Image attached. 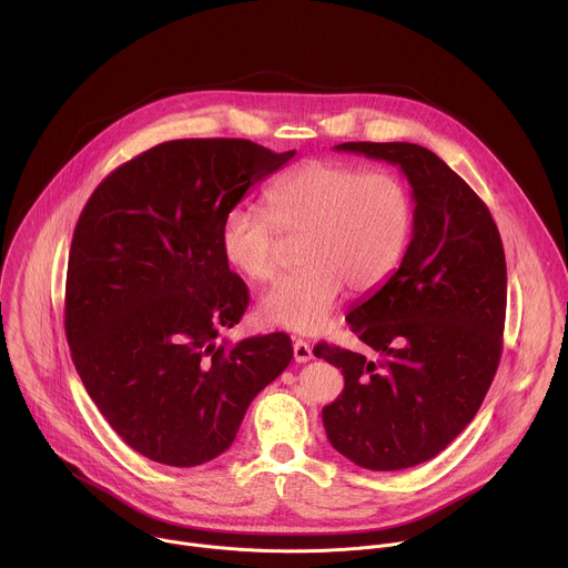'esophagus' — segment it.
Returning a JSON list of instances; mask_svg holds the SVG:
<instances>
[{
    "instance_id": "obj_1",
    "label": "esophagus",
    "mask_w": 568,
    "mask_h": 568,
    "mask_svg": "<svg viewBox=\"0 0 568 568\" xmlns=\"http://www.w3.org/2000/svg\"><path fill=\"white\" fill-rule=\"evenodd\" d=\"M310 359H312V348H310L303 339L294 342V362H296V364H305V362H310Z\"/></svg>"
}]
</instances>
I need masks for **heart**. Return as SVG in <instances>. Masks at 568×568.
I'll return each instance as SVG.
<instances>
[{
    "label": "heart",
    "instance_id": "1",
    "mask_svg": "<svg viewBox=\"0 0 568 568\" xmlns=\"http://www.w3.org/2000/svg\"><path fill=\"white\" fill-rule=\"evenodd\" d=\"M270 213L235 206L224 215V261L254 283L270 281L283 258V235L303 237L301 270L261 298L267 326L316 335L328 328L346 285L366 294L384 285L414 233V197L386 169L362 171L339 159H307L267 193Z\"/></svg>",
    "mask_w": 568,
    "mask_h": 568
}]
</instances>
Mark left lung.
I'll return each instance as SVG.
<instances>
[{"label": "left lung", "instance_id": "obj_1", "mask_svg": "<svg viewBox=\"0 0 568 568\" xmlns=\"http://www.w3.org/2000/svg\"><path fill=\"white\" fill-rule=\"evenodd\" d=\"M335 150L399 166L416 217L399 267L346 316L382 359L314 346V357L337 366L346 382L323 407V427L359 467H414L471 423L495 379L508 292L501 235L488 206L432 150L402 141H348Z\"/></svg>", "mask_w": 568, "mask_h": 568}]
</instances>
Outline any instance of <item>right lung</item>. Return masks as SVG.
<instances>
[{
    "instance_id": "add662e5",
    "label": "right lung",
    "mask_w": 568,
    "mask_h": 568,
    "mask_svg": "<svg viewBox=\"0 0 568 568\" xmlns=\"http://www.w3.org/2000/svg\"><path fill=\"white\" fill-rule=\"evenodd\" d=\"M296 154L247 139L159 143L110 173L78 217L64 290L73 366L110 427L154 463L226 452L292 362L285 333L215 344L250 303L222 256L224 215Z\"/></svg>"
}]
</instances>
